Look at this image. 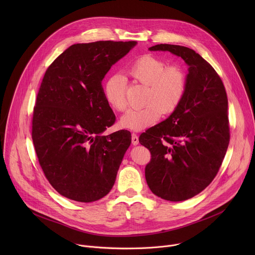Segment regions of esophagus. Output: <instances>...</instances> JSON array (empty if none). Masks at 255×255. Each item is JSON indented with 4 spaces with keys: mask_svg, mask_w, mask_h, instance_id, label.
<instances>
[{
    "mask_svg": "<svg viewBox=\"0 0 255 255\" xmlns=\"http://www.w3.org/2000/svg\"><path fill=\"white\" fill-rule=\"evenodd\" d=\"M131 139H132V144H133V145H137V144L139 143V138H138L137 134H135V133H132Z\"/></svg>",
    "mask_w": 255,
    "mask_h": 255,
    "instance_id": "esophagus-1",
    "label": "esophagus"
}]
</instances>
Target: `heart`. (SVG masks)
Listing matches in <instances>:
<instances>
[{
  "label": "heart",
  "instance_id": "1",
  "mask_svg": "<svg viewBox=\"0 0 255 255\" xmlns=\"http://www.w3.org/2000/svg\"><path fill=\"white\" fill-rule=\"evenodd\" d=\"M127 74L135 82L147 86L143 108L129 110L120 121L123 128L142 130L152 126L162 115H170L183 102L188 87L185 68L178 63L167 64L151 54L136 58L127 68ZM107 103L114 110L124 112L127 109L126 86L119 76L109 79L104 86Z\"/></svg>",
  "mask_w": 255,
  "mask_h": 255
}]
</instances>
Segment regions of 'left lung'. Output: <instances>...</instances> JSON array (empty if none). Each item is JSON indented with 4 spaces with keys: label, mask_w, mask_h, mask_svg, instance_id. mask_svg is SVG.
Listing matches in <instances>:
<instances>
[{
    "label": "left lung",
    "mask_w": 255,
    "mask_h": 255,
    "mask_svg": "<svg viewBox=\"0 0 255 255\" xmlns=\"http://www.w3.org/2000/svg\"><path fill=\"white\" fill-rule=\"evenodd\" d=\"M149 50L169 51L190 66L180 106L139 137L151 154L145 166L151 192L167 201H186L212 183L226 154L230 141L227 94L217 71L195 50L172 44H157Z\"/></svg>",
    "instance_id": "8db88e82"
}]
</instances>
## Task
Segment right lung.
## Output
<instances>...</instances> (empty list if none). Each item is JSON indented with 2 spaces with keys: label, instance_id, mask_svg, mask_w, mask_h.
<instances>
[{
  "label": "right lung",
  "instance_id": "obj_1",
  "mask_svg": "<svg viewBox=\"0 0 255 255\" xmlns=\"http://www.w3.org/2000/svg\"><path fill=\"white\" fill-rule=\"evenodd\" d=\"M136 41H97L69 46L46 69L32 117V140L53 189L82 203L113 188L131 134L102 133L116 117L102 81Z\"/></svg>",
  "mask_w": 255,
  "mask_h": 255
}]
</instances>
